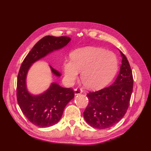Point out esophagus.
I'll return each instance as SVG.
<instances>
[{
  "label": "esophagus",
  "mask_w": 151,
  "mask_h": 151,
  "mask_svg": "<svg viewBox=\"0 0 151 151\" xmlns=\"http://www.w3.org/2000/svg\"><path fill=\"white\" fill-rule=\"evenodd\" d=\"M82 93V91L79 88H75V95H78V94H80Z\"/></svg>",
  "instance_id": "obj_1"
}]
</instances>
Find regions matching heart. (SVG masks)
<instances>
[{
    "label": "heart",
    "mask_w": 151,
    "mask_h": 151,
    "mask_svg": "<svg viewBox=\"0 0 151 151\" xmlns=\"http://www.w3.org/2000/svg\"><path fill=\"white\" fill-rule=\"evenodd\" d=\"M117 68L115 55L100 48L77 50L71 54V60H65L63 63L64 74L68 83H75L78 73H81L82 83L93 90L106 86L114 77Z\"/></svg>",
    "instance_id": "obj_1"
}]
</instances>
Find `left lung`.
Segmentation results:
<instances>
[{"label":"left lung","mask_w":151,"mask_h":151,"mask_svg":"<svg viewBox=\"0 0 151 151\" xmlns=\"http://www.w3.org/2000/svg\"><path fill=\"white\" fill-rule=\"evenodd\" d=\"M122 65L112 85L86 94L89 102L83 116L86 122L95 129L113 126L124 116L129 108L133 88V77L127 57L121 50Z\"/></svg>","instance_id":"obj_1"}]
</instances>
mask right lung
<instances>
[{
  "mask_svg": "<svg viewBox=\"0 0 151 151\" xmlns=\"http://www.w3.org/2000/svg\"><path fill=\"white\" fill-rule=\"evenodd\" d=\"M68 37L46 36L30 51L22 62L17 77V97L22 113L33 124L48 127L60 121L64 109L75 96L72 88H63L56 83L42 94L34 95L27 90L26 79L30 66L36 61L55 50H59L70 41ZM52 73L60 77L61 74L50 66Z\"/></svg>",
  "mask_w": 151,
  "mask_h": 151,
  "instance_id": "obj_1",
  "label": "right lung"
}]
</instances>
